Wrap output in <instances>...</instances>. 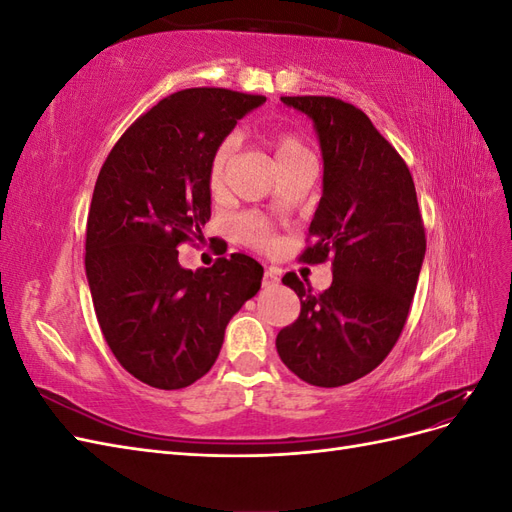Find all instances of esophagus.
Listing matches in <instances>:
<instances>
[{
	"mask_svg": "<svg viewBox=\"0 0 512 512\" xmlns=\"http://www.w3.org/2000/svg\"><path fill=\"white\" fill-rule=\"evenodd\" d=\"M277 284H280V275H277L273 269L265 271V275H262V286H265V288H275Z\"/></svg>",
	"mask_w": 512,
	"mask_h": 512,
	"instance_id": "esophagus-1",
	"label": "esophagus"
}]
</instances>
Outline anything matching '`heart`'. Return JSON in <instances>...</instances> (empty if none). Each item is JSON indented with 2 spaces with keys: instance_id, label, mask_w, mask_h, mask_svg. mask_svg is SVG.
<instances>
[{
  "instance_id": "obj_1",
  "label": "heart",
  "mask_w": 512,
  "mask_h": 512,
  "mask_svg": "<svg viewBox=\"0 0 512 512\" xmlns=\"http://www.w3.org/2000/svg\"><path fill=\"white\" fill-rule=\"evenodd\" d=\"M269 145L273 147V158L277 168H286L292 162H299L305 158H312V151L305 145L301 136L292 134V132H273L269 134ZM232 151H235V141L232 138H226L218 147H215L213 156L209 160V173H207V185L213 194H220L224 190L226 183V173H228V164L232 160ZM241 232L245 235L247 241H252L258 247H265L271 243L269 228L265 222L258 218H243L239 224Z\"/></svg>"
}]
</instances>
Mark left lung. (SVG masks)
Masks as SVG:
<instances>
[{
	"mask_svg": "<svg viewBox=\"0 0 512 512\" xmlns=\"http://www.w3.org/2000/svg\"><path fill=\"white\" fill-rule=\"evenodd\" d=\"M282 102L318 134L322 198L301 260L331 258L333 284L314 294L294 273L282 277L301 314L275 346L292 374L333 389L367 376L393 350L423 267L425 228L406 162L363 111L329 96Z\"/></svg>",
	"mask_w": 512,
	"mask_h": 512,
	"instance_id": "8db88e82",
	"label": "left lung"
}]
</instances>
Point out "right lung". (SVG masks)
I'll return each instance as SVG.
<instances>
[{
	"mask_svg": "<svg viewBox=\"0 0 512 512\" xmlns=\"http://www.w3.org/2000/svg\"><path fill=\"white\" fill-rule=\"evenodd\" d=\"M265 96L194 87L126 130L100 170L87 215L85 271L108 348L153 389H185L218 359L224 331L260 290L245 254L183 269L177 245L205 239L209 160Z\"/></svg>",
	"mask_w": 512,
	"mask_h": 512,
	"instance_id": "obj_1",
	"label": "right lung"
}]
</instances>
